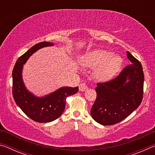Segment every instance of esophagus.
I'll return each instance as SVG.
<instances>
[{
    "label": "esophagus",
    "instance_id": "1",
    "mask_svg": "<svg viewBox=\"0 0 155 155\" xmlns=\"http://www.w3.org/2000/svg\"><path fill=\"white\" fill-rule=\"evenodd\" d=\"M87 89H88L87 85H86V83H81L79 85V90L81 91H85L86 90H87Z\"/></svg>",
    "mask_w": 155,
    "mask_h": 155
}]
</instances>
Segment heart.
<instances>
[{
	"instance_id": "1",
	"label": "heart",
	"mask_w": 155,
	"mask_h": 155,
	"mask_svg": "<svg viewBox=\"0 0 155 155\" xmlns=\"http://www.w3.org/2000/svg\"><path fill=\"white\" fill-rule=\"evenodd\" d=\"M81 64L85 67H99L95 72V77L101 81L111 79L119 71L122 59L114 57V53L104 50H95L86 53L81 58Z\"/></svg>"
}]
</instances>
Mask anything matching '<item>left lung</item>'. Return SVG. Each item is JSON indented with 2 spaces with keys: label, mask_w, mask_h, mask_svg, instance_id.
<instances>
[{
  "label": "left lung",
  "mask_w": 155,
  "mask_h": 155,
  "mask_svg": "<svg viewBox=\"0 0 155 155\" xmlns=\"http://www.w3.org/2000/svg\"><path fill=\"white\" fill-rule=\"evenodd\" d=\"M127 55L130 64L126 66L117 77L107 82L97 83V96L90 114L93 119L102 125H113L122 121L142 101L144 81L142 66L128 51Z\"/></svg>",
  "instance_id": "obj_1"
}]
</instances>
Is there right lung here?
<instances>
[{
  "label": "right lung",
  "instance_id": "1",
  "mask_svg": "<svg viewBox=\"0 0 155 155\" xmlns=\"http://www.w3.org/2000/svg\"><path fill=\"white\" fill-rule=\"evenodd\" d=\"M48 41L35 44L17 60L12 72L13 97L21 110L34 121L45 123L54 121L64 112L68 96L77 93L78 87H63L44 97H37L28 91L22 80L23 65L39 49L53 46Z\"/></svg>",
  "mask_w": 155,
  "mask_h": 155
}]
</instances>
